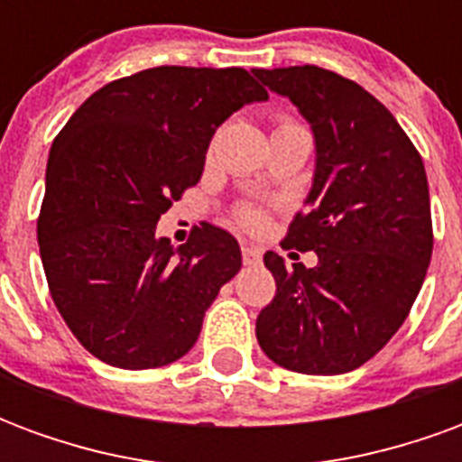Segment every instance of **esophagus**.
I'll return each instance as SVG.
<instances>
[{"label": "esophagus", "mask_w": 462, "mask_h": 462, "mask_svg": "<svg viewBox=\"0 0 462 462\" xmlns=\"http://www.w3.org/2000/svg\"><path fill=\"white\" fill-rule=\"evenodd\" d=\"M242 260H245V264H257L262 260V250L250 242H242Z\"/></svg>", "instance_id": "34e87169"}]
</instances>
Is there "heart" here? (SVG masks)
<instances>
[{
	"mask_svg": "<svg viewBox=\"0 0 462 462\" xmlns=\"http://www.w3.org/2000/svg\"><path fill=\"white\" fill-rule=\"evenodd\" d=\"M237 220H240L242 225H260L262 215L260 210H254V208H242V210L237 212Z\"/></svg>",
	"mask_w": 462,
	"mask_h": 462,
	"instance_id": "1",
	"label": "heart"
}]
</instances>
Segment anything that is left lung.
<instances>
[{
	"label": "left lung",
	"mask_w": 462,
	"mask_h": 462,
	"mask_svg": "<svg viewBox=\"0 0 462 462\" xmlns=\"http://www.w3.org/2000/svg\"><path fill=\"white\" fill-rule=\"evenodd\" d=\"M314 135V175L284 247L317 267L264 254L277 294L257 317L262 351L297 374L334 376L376 356L426 280L433 230L420 155L386 106L319 66L254 69Z\"/></svg>",
	"instance_id": "obj_1"
}]
</instances>
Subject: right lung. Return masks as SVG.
I'll use <instances>...</instances> for the list:
<instances>
[{"mask_svg":"<svg viewBox=\"0 0 462 462\" xmlns=\"http://www.w3.org/2000/svg\"><path fill=\"white\" fill-rule=\"evenodd\" d=\"M267 101L245 69L155 66L88 96L51 143L36 235L56 310L116 368L168 366L240 272L230 232L202 222L175 247L155 225L200 180L215 131Z\"/></svg>","mask_w":462,"mask_h":462,"instance_id":"add662e5","label":"right lung"}]
</instances>
